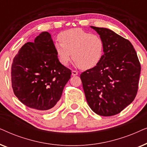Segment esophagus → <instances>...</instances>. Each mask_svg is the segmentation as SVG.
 I'll list each match as a JSON object with an SVG mask.
<instances>
[{
    "label": "esophagus",
    "mask_w": 147,
    "mask_h": 147,
    "mask_svg": "<svg viewBox=\"0 0 147 147\" xmlns=\"http://www.w3.org/2000/svg\"><path fill=\"white\" fill-rule=\"evenodd\" d=\"M78 74V72L75 71V70H72V71H71V75L73 76H77Z\"/></svg>",
    "instance_id": "1"
}]
</instances>
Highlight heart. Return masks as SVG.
I'll use <instances>...</instances> for the list:
<instances>
[{
	"instance_id": "1",
	"label": "heart",
	"mask_w": 147,
	"mask_h": 147,
	"mask_svg": "<svg viewBox=\"0 0 147 147\" xmlns=\"http://www.w3.org/2000/svg\"><path fill=\"white\" fill-rule=\"evenodd\" d=\"M60 42L54 47L58 59L63 65H67L72 59L83 69L95 67L104 55V42L97 34H91L79 28L71 29L60 33Z\"/></svg>"
}]
</instances>
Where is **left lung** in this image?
Instances as JSON below:
<instances>
[{"mask_svg": "<svg viewBox=\"0 0 147 147\" xmlns=\"http://www.w3.org/2000/svg\"><path fill=\"white\" fill-rule=\"evenodd\" d=\"M104 40L102 59L80 75L90 108L102 116L120 113L134 100L140 64L128 40L106 28L90 26Z\"/></svg>", "mask_w": 147, "mask_h": 147, "instance_id": "8db88e82", "label": "left lung"}]
</instances>
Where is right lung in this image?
Masks as SVG:
<instances>
[{
	"mask_svg": "<svg viewBox=\"0 0 147 147\" xmlns=\"http://www.w3.org/2000/svg\"><path fill=\"white\" fill-rule=\"evenodd\" d=\"M71 74L58 59L51 35L44 31L33 43L22 46L14 57L12 88L27 107L45 111L55 108Z\"/></svg>",
	"mask_w": 147,
	"mask_h": 147,
	"instance_id": "add662e5",
	"label": "right lung"
}]
</instances>
